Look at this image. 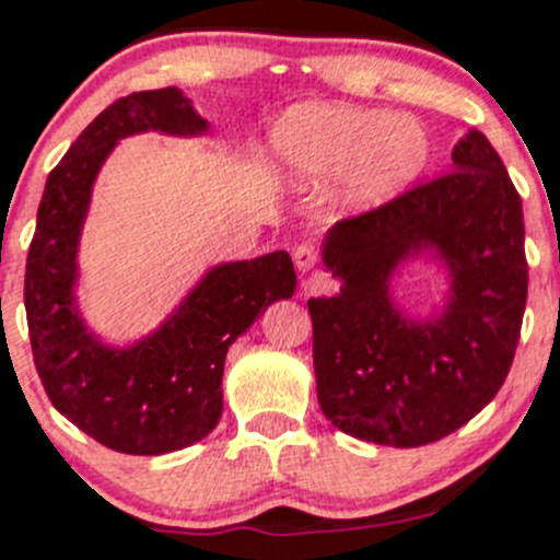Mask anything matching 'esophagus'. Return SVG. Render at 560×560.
Returning <instances> with one entry per match:
<instances>
[{
  "mask_svg": "<svg viewBox=\"0 0 560 560\" xmlns=\"http://www.w3.org/2000/svg\"><path fill=\"white\" fill-rule=\"evenodd\" d=\"M318 262V249L313 244H298L294 247V266H298L300 273H307Z\"/></svg>",
  "mask_w": 560,
  "mask_h": 560,
  "instance_id": "34e87169",
  "label": "esophagus"
}]
</instances>
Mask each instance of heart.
I'll list each match as a JSON object with an SVG mask.
<instances>
[{"label": "heart", "mask_w": 560, "mask_h": 560, "mask_svg": "<svg viewBox=\"0 0 560 560\" xmlns=\"http://www.w3.org/2000/svg\"><path fill=\"white\" fill-rule=\"evenodd\" d=\"M271 152L292 182L342 176L339 202L371 210L400 197L432 160V139L419 120L347 105H302L271 131Z\"/></svg>", "instance_id": "obj_1"}]
</instances>
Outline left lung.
<instances>
[{"label": "left lung", "instance_id": "8db88e82", "mask_svg": "<svg viewBox=\"0 0 560 560\" xmlns=\"http://www.w3.org/2000/svg\"><path fill=\"white\" fill-rule=\"evenodd\" d=\"M446 262V305L432 317L390 300L399 266ZM324 266L337 298L307 300L324 416L358 440L421 447L464 427L503 387L516 352L529 268L522 197L485 133L453 147V173L339 221Z\"/></svg>", "mask_w": 560, "mask_h": 560}]
</instances>
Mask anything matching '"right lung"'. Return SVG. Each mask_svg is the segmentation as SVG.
I'll list each match as a JSON object with an SVG mask.
<instances>
[{
  "mask_svg": "<svg viewBox=\"0 0 560 560\" xmlns=\"http://www.w3.org/2000/svg\"><path fill=\"white\" fill-rule=\"evenodd\" d=\"M147 131L199 137L210 124L176 86L120 96L96 115L44 186L23 292L47 397L81 432L128 455L173 453L213 432L231 342L298 287L292 258L279 249L213 266L139 342L113 347L89 331L75 281L94 182L120 139Z\"/></svg>",
  "mask_w": 560,
  "mask_h": 560,
  "instance_id": "obj_1",
  "label": "right lung"
}]
</instances>
